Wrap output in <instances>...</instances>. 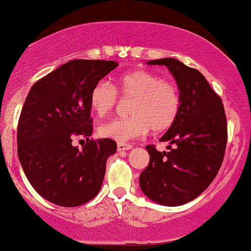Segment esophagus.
<instances>
[{
	"label": "esophagus",
	"instance_id": "esophagus-1",
	"mask_svg": "<svg viewBox=\"0 0 251 251\" xmlns=\"http://www.w3.org/2000/svg\"><path fill=\"white\" fill-rule=\"evenodd\" d=\"M133 146L129 145V144H124V142H118V145H117V148H118L119 151H129V149H132Z\"/></svg>",
	"mask_w": 251,
	"mask_h": 251
}]
</instances>
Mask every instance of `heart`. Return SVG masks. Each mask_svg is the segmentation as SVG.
Returning <instances> with one entry per match:
<instances>
[{
	"instance_id": "heart-1",
	"label": "heart",
	"mask_w": 251,
	"mask_h": 251,
	"mask_svg": "<svg viewBox=\"0 0 251 251\" xmlns=\"http://www.w3.org/2000/svg\"><path fill=\"white\" fill-rule=\"evenodd\" d=\"M116 87L123 98L131 100L127 118H118L100 126V134L119 142H127L146 134L149 128L162 132L175 122L180 97L173 81L161 78L149 71H135L119 76ZM118 93L107 81H100L90 93L91 109L103 117L115 109Z\"/></svg>"
}]
</instances>
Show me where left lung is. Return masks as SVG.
Returning <instances> with one entry per match:
<instances>
[{
    "mask_svg": "<svg viewBox=\"0 0 251 251\" xmlns=\"http://www.w3.org/2000/svg\"><path fill=\"white\" fill-rule=\"evenodd\" d=\"M166 66L178 85L180 105L175 122L160 141H169L168 151L146 146L149 163L139 182L151 201L179 206L208 188L223 164L227 144V120L223 100L205 76L174 58L151 60Z\"/></svg>",
    "mask_w": 251,
    "mask_h": 251,
    "instance_id": "1",
    "label": "left lung"
}]
</instances>
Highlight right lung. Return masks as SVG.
<instances>
[{
  "label": "right lung",
  "instance_id": "1",
  "mask_svg": "<svg viewBox=\"0 0 251 251\" xmlns=\"http://www.w3.org/2000/svg\"><path fill=\"white\" fill-rule=\"evenodd\" d=\"M116 67V61L72 60L28 91L17 126L18 158L33 189L53 204L75 207L100 192L117 144L89 139L90 93ZM78 136L87 140L81 150L71 144Z\"/></svg>",
  "mask_w": 251,
  "mask_h": 251
}]
</instances>
